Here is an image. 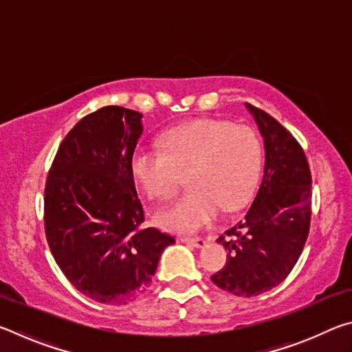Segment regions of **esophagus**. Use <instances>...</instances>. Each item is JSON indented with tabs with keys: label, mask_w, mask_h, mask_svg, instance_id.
Wrapping results in <instances>:
<instances>
[{
	"label": "esophagus",
	"mask_w": 352,
	"mask_h": 352,
	"mask_svg": "<svg viewBox=\"0 0 352 352\" xmlns=\"http://www.w3.org/2000/svg\"><path fill=\"white\" fill-rule=\"evenodd\" d=\"M180 241L184 243H189V245H192V247H197V248L204 247L206 243L204 237H180Z\"/></svg>",
	"instance_id": "34e87169"
}]
</instances>
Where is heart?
<instances>
[{"instance_id": "b5f03b06", "label": "heart", "mask_w": 352, "mask_h": 352, "mask_svg": "<svg viewBox=\"0 0 352 352\" xmlns=\"http://www.w3.org/2000/svg\"><path fill=\"white\" fill-rule=\"evenodd\" d=\"M158 148L140 147L130 170L142 192L157 200L174 197L188 172L189 189L155 214L158 226L195 233L210 226L220 210L233 212L258 184L262 142L248 126L223 119H195L166 132Z\"/></svg>"}]
</instances>
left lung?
<instances>
[{
	"mask_svg": "<svg viewBox=\"0 0 352 352\" xmlns=\"http://www.w3.org/2000/svg\"><path fill=\"white\" fill-rule=\"evenodd\" d=\"M264 136V175L239 223L219 237L226 264L211 276L222 290L256 296L281 284L307 241L312 177L300 142L269 113L247 104Z\"/></svg>",
	"mask_w": 352,
	"mask_h": 352,
	"instance_id": "obj_1",
	"label": "left lung"
}]
</instances>
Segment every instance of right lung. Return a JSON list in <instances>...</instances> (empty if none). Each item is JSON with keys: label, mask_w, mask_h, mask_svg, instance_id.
Here are the masks:
<instances>
[{"label": "right lung", "mask_w": 352, "mask_h": 352, "mask_svg": "<svg viewBox=\"0 0 352 352\" xmlns=\"http://www.w3.org/2000/svg\"><path fill=\"white\" fill-rule=\"evenodd\" d=\"M142 115L109 105L69 130L47 172L45 233L63 275L104 305L135 300L157 270L174 236L142 228L130 162Z\"/></svg>", "instance_id": "obj_1"}]
</instances>
